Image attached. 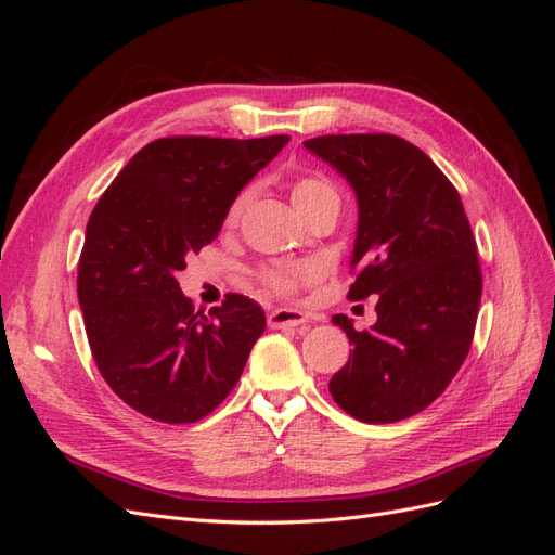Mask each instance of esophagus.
<instances>
[{
    "instance_id": "34e87169",
    "label": "esophagus",
    "mask_w": 555,
    "mask_h": 555,
    "mask_svg": "<svg viewBox=\"0 0 555 555\" xmlns=\"http://www.w3.org/2000/svg\"><path fill=\"white\" fill-rule=\"evenodd\" d=\"M268 326L271 328H300L308 326V314L294 308H280L268 314Z\"/></svg>"
}]
</instances>
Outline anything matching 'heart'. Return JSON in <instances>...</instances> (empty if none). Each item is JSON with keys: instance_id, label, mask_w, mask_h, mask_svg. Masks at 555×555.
Instances as JSON below:
<instances>
[{"instance_id": "heart-1", "label": "heart", "mask_w": 555, "mask_h": 555, "mask_svg": "<svg viewBox=\"0 0 555 555\" xmlns=\"http://www.w3.org/2000/svg\"><path fill=\"white\" fill-rule=\"evenodd\" d=\"M289 196H292V204L296 208V212L304 217L308 222L310 217L314 215H322V212H333L338 215L340 210V194L335 190V184L319 176V173H304V176H296L289 182ZM247 198L249 194L243 192L236 198H233V204L227 212V222L229 224H236L241 220V215L247 206ZM312 275V268L310 266H300V263H282L271 268V271L263 273V282L278 294H289L294 292L300 282L308 280Z\"/></svg>"}]
</instances>
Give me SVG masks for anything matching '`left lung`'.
Wrapping results in <instances>:
<instances>
[{
	"label": "left lung",
	"mask_w": 555,
	"mask_h": 555,
	"mask_svg": "<svg viewBox=\"0 0 555 555\" xmlns=\"http://www.w3.org/2000/svg\"><path fill=\"white\" fill-rule=\"evenodd\" d=\"M304 145L357 194L349 298L377 296L367 331L333 317L354 349L328 391L359 422H400L447 389L473 345L481 300L473 229L456 188L408 141L338 133Z\"/></svg>",
	"instance_id": "left-lung-1"
}]
</instances>
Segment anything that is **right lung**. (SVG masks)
Here are the masks:
<instances>
[{"label": "right lung", "mask_w": 555, "mask_h": 555, "mask_svg": "<svg viewBox=\"0 0 555 555\" xmlns=\"http://www.w3.org/2000/svg\"><path fill=\"white\" fill-rule=\"evenodd\" d=\"M289 137H173L141 147L99 198L78 261L88 343L111 389L164 424L210 414L238 384L266 314L229 294L194 312L180 292L188 255L212 243L233 198Z\"/></svg>", "instance_id": "right-lung-1"}]
</instances>
